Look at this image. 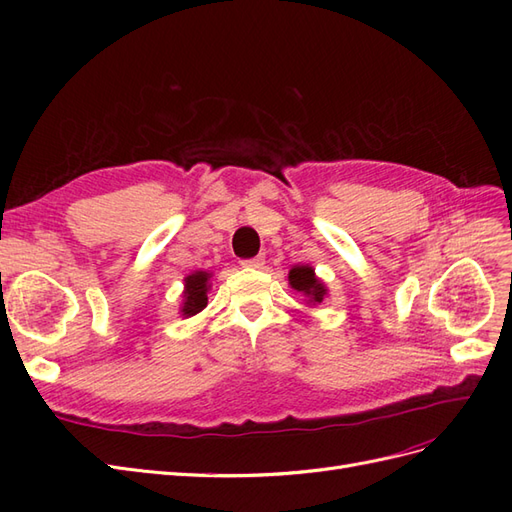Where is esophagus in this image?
<instances>
[{"instance_id":"obj_1","label":"esophagus","mask_w":512,"mask_h":512,"mask_svg":"<svg viewBox=\"0 0 512 512\" xmlns=\"http://www.w3.org/2000/svg\"><path fill=\"white\" fill-rule=\"evenodd\" d=\"M262 265H265V256H262V254L254 256V258L241 260V267H247V269H260Z\"/></svg>"}]
</instances>
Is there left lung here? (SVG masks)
Returning a JSON list of instances; mask_svg holds the SVG:
<instances>
[{"instance_id": "8db88e82", "label": "left lung", "mask_w": 512, "mask_h": 512, "mask_svg": "<svg viewBox=\"0 0 512 512\" xmlns=\"http://www.w3.org/2000/svg\"><path fill=\"white\" fill-rule=\"evenodd\" d=\"M288 282L294 290H299L305 294V297H309L312 303H322L324 294H327V290H324L322 282L318 280L312 267H294L288 273Z\"/></svg>"}]
</instances>
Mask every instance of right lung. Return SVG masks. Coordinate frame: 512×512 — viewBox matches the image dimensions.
I'll return each mask as SVG.
<instances>
[{
	"label": "right lung",
	"mask_w": 512,
	"mask_h": 512,
	"mask_svg": "<svg viewBox=\"0 0 512 512\" xmlns=\"http://www.w3.org/2000/svg\"><path fill=\"white\" fill-rule=\"evenodd\" d=\"M209 273L196 271L185 277V292H183V316H196L207 307V290H209Z\"/></svg>",
	"instance_id": "obj_1"
}]
</instances>
